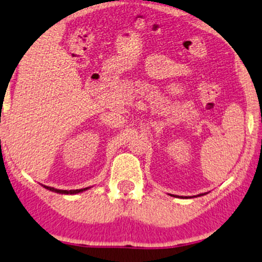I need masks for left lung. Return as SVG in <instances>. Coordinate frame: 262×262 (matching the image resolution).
<instances>
[{"mask_svg": "<svg viewBox=\"0 0 262 262\" xmlns=\"http://www.w3.org/2000/svg\"><path fill=\"white\" fill-rule=\"evenodd\" d=\"M205 194V193H204ZM198 196H203V194H198Z\"/></svg>", "mask_w": 262, "mask_h": 262, "instance_id": "1", "label": "left lung"}]
</instances>
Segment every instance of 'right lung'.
Returning <instances> with one entry per match:
<instances>
[{"label":"right lung","instance_id":"obj_1","mask_svg":"<svg viewBox=\"0 0 262 262\" xmlns=\"http://www.w3.org/2000/svg\"><path fill=\"white\" fill-rule=\"evenodd\" d=\"M43 187L47 188V190H49V191L57 192V193H61V194H76V193H79V192H83L85 190H88V188H91V187H85V188H79V190H70V191H68V190H57V188L45 186V185H43Z\"/></svg>","mask_w":262,"mask_h":262}]
</instances>
